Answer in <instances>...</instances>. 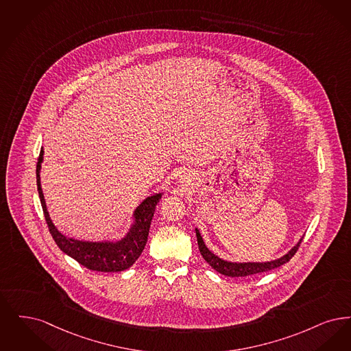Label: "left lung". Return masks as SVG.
Masks as SVG:
<instances>
[{
    "label": "left lung",
    "instance_id": "1",
    "mask_svg": "<svg viewBox=\"0 0 351 351\" xmlns=\"http://www.w3.org/2000/svg\"><path fill=\"white\" fill-rule=\"evenodd\" d=\"M195 230H197L200 254L213 269L226 276H247V275L259 274V273H265V271L276 269V267L285 265L286 262H289L295 256V253L298 252L299 246L302 244V239H300L299 243L295 245L287 254H285L280 258L270 261V262H229V261H224V259L215 256L214 253L204 244L199 229L195 228Z\"/></svg>",
    "mask_w": 351,
    "mask_h": 351
}]
</instances>
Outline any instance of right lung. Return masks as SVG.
Here are the masks:
<instances>
[{"instance_id":"obj_1","label":"right lung","mask_w":351,"mask_h":351,"mask_svg":"<svg viewBox=\"0 0 351 351\" xmlns=\"http://www.w3.org/2000/svg\"><path fill=\"white\" fill-rule=\"evenodd\" d=\"M43 154L45 151L40 149L36 164V184L47 226L56 245L65 254L76 259L80 265L93 271L117 273L132 266L135 261L140 257L141 252L144 250V246L147 244L153 214L158 200L162 197V193L154 194L141 202V204L134 213V224L131 226L128 233L119 241L92 243L69 239L60 233L53 226L47 211L46 200L40 186V168L43 162Z\"/></svg>"}]
</instances>
